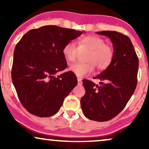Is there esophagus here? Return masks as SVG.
Returning <instances> with one entry per match:
<instances>
[{
  "label": "esophagus",
  "mask_w": 149,
  "mask_h": 149,
  "mask_svg": "<svg viewBox=\"0 0 149 149\" xmlns=\"http://www.w3.org/2000/svg\"><path fill=\"white\" fill-rule=\"evenodd\" d=\"M78 84L79 85H82V79H81V78H78Z\"/></svg>",
  "instance_id": "esophagus-1"
}]
</instances>
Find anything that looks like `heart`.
Wrapping results in <instances>:
<instances>
[{
  "mask_svg": "<svg viewBox=\"0 0 149 149\" xmlns=\"http://www.w3.org/2000/svg\"><path fill=\"white\" fill-rule=\"evenodd\" d=\"M80 47L90 50L87 57L88 62L84 64H73L70 70L78 77H84L91 73L95 69L99 70L107 69L112 63L114 57V51L111 45L105 43L102 38L97 36H85L79 39ZM78 48L74 42L69 41L65 44L62 49V54L66 61L73 62L76 60Z\"/></svg>",
  "mask_w": 149,
  "mask_h": 149,
  "instance_id": "b5f03b06",
  "label": "heart"
}]
</instances>
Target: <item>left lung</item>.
I'll return each mask as SVG.
<instances>
[{"instance_id":"1","label":"left lung","mask_w":149,"mask_h":149,"mask_svg":"<svg viewBox=\"0 0 149 149\" xmlns=\"http://www.w3.org/2000/svg\"><path fill=\"white\" fill-rule=\"evenodd\" d=\"M97 33L111 39L114 57L110 66L94 78L100 80V85L83 80L85 94L80 104L88 119L104 122L116 117L134 93L137 83L139 59L127 36L112 31Z\"/></svg>"}]
</instances>
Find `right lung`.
Wrapping results in <instances>:
<instances>
[{
	"label": "right lung",
	"instance_id": "1",
	"mask_svg": "<svg viewBox=\"0 0 149 149\" xmlns=\"http://www.w3.org/2000/svg\"><path fill=\"white\" fill-rule=\"evenodd\" d=\"M83 31L57 26L29 31L16 45L12 80L23 107L38 117H49L59 110L78 83L72 71L54 76L67 67L62 54L66 42Z\"/></svg>",
	"mask_w": 149,
	"mask_h": 149
}]
</instances>
